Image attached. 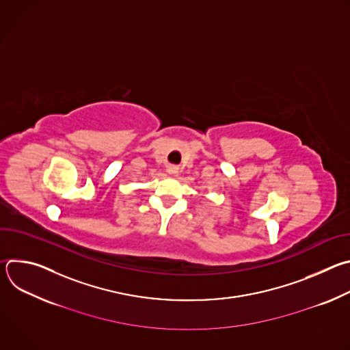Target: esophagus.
<instances>
[{
  "instance_id": "1",
  "label": "esophagus",
  "mask_w": 350,
  "mask_h": 350,
  "mask_svg": "<svg viewBox=\"0 0 350 350\" xmlns=\"http://www.w3.org/2000/svg\"><path fill=\"white\" fill-rule=\"evenodd\" d=\"M167 172H169L170 174H177L178 169H177V166H173V165H170V166H167Z\"/></svg>"
}]
</instances>
